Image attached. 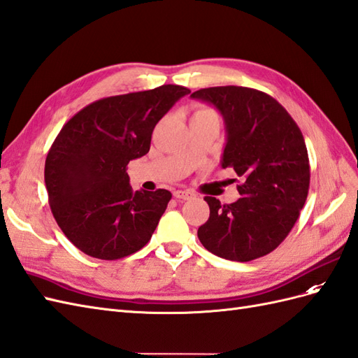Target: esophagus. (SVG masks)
<instances>
[{
	"label": "esophagus",
	"instance_id": "obj_1",
	"mask_svg": "<svg viewBox=\"0 0 358 358\" xmlns=\"http://www.w3.org/2000/svg\"><path fill=\"white\" fill-rule=\"evenodd\" d=\"M173 196L178 199H194L196 196V194L194 190H187V189H180L173 192Z\"/></svg>",
	"mask_w": 358,
	"mask_h": 358
}]
</instances>
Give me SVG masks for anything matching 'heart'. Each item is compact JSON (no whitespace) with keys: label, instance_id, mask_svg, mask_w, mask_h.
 <instances>
[{"label":"heart","instance_id":"b5f03b06","mask_svg":"<svg viewBox=\"0 0 358 358\" xmlns=\"http://www.w3.org/2000/svg\"><path fill=\"white\" fill-rule=\"evenodd\" d=\"M194 116H216V113L213 112L212 108H198L196 112L194 113Z\"/></svg>","mask_w":358,"mask_h":358}]
</instances>
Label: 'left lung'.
Here are the masks:
<instances>
[{
    "label": "left lung",
    "mask_w": 358,
    "mask_h": 358,
    "mask_svg": "<svg viewBox=\"0 0 358 358\" xmlns=\"http://www.w3.org/2000/svg\"><path fill=\"white\" fill-rule=\"evenodd\" d=\"M190 96L221 112L227 131L221 166L243 178L236 203L204 198L210 217L198 228V239L231 262L263 257L286 239L306 204L310 164L304 136L287 110L257 89L219 86Z\"/></svg>",
    "instance_id": "8db88e82"
}]
</instances>
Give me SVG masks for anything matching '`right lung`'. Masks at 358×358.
Masks as SVG:
<instances>
[{
	"label": "right lung",
	"instance_id": "obj_1",
	"mask_svg": "<svg viewBox=\"0 0 358 358\" xmlns=\"http://www.w3.org/2000/svg\"><path fill=\"white\" fill-rule=\"evenodd\" d=\"M187 87L163 85L98 99L63 125L45 160L56 222L80 251L117 260L150 242L172 198L133 190L127 164L150 151L154 127Z\"/></svg>",
	"mask_w": 358,
	"mask_h": 358
}]
</instances>
